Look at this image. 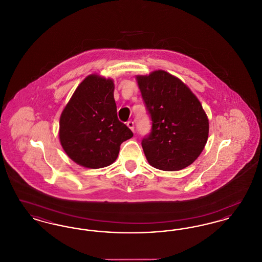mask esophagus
<instances>
[{"instance_id":"1","label":"esophagus","mask_w":262,"mask_h":262,"mask_svg":"<svg viewBox=\"0 0 262 262\" xmlns=\"http://www.w3.org/2000/svg\"><path fill=\"white\" fill-rule=\"evenodd\" d=\"M126 125H127L133 132H135V123H134L133 121H128V122L126 123Z\"/></svg>"}]
</instances>
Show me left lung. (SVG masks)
Instances as JSON below:
<instances>
[{
    "label": "left lung",
    "mask_w": 262,
    "mask_h": 262,
    "mask_svg": "<svg viewBox=\"0 0 262 262\" xmlns=\"http://www.w3.org/2000/svg\"><path fill=\"white\" fill-rule=\"evenodd\" d=\"M137 80L151 119V132L141 141L147 161L163 171L189 166L208 138L209 123L200 101L183 81L164 71L138 75Z\"/></svg>",
    "instance_id": "left-lung-1"
}]
</instances>
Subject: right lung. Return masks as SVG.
I'll list each match as a JSON object with an SVG mask.
<instances>
[{
    "mask_svg": "<svg viewBox=\"0 0 262 262\" xmlns=\"http://www.w3.org/2000/svg\"><path fill=\"white\" fill-rule=\"evenodd\" d=\"M114 82L88 75L75 89L60 118V141L68 156L91 169L111 165L133 132L120 122Z\"/></svg>",
    "mask_w": 262,
    "mask_h": 262,
    "instance_id": "1",
    "label": "right lung"
}]
</instances>
